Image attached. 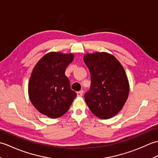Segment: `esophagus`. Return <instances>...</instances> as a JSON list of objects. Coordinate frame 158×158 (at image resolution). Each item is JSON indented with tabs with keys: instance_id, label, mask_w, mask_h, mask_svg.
<instances>
[{
	"instance_id": "1",
	"label": "esophagus",
	"mask_w": 158,
	"mask_h": 158,
	"mask_svg": "<svg viewBox=\"0 0 158 158\" xmlns=\"http://www.w3.org/2000/svg\"><path fill=\"white\" fill-rule=\"evenodd\" d=\"M77 96H82L83 94V90H81V91L77 92Z\"/></svg>"
}]
</instances>
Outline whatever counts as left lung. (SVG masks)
I'll list each match as a JSON object with an SVG mask.
<instances>
[{
    "label": "left lung",
    "mask_w": 158,
    "mask_h": 158,
    "mask_svg": "<svg viewBox=\"0 0 158 158\" xmlns=\"http://www.w3.org/2000/svg\"><path fill=\"white\" fill-rule=\"evenodd\" d=\"M83 60L91 76L85 102L99 118H111L123 108L128 96L125 70L115 57L105 52L86 54Z\"/></svg>",
    "instance_id": "8db88e82"
}]
</instances>
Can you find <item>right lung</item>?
<instances>
[{
	"label": "right lung",
	"instance_id": "1",
	"mask_svg": "<svg viewBox=\"0 0 158 158\" xmlns=\"http://www.w3.org/2000/svg\"><path fill=\"white\" fill-rule=\"evenodd\" d=\"M74 56L51 52L39 60L32 70L28 83V94L39 111L51 118L67 112L77 93L70 88L65 70Z\"/></svg>",
	"mask_w": 158,
	"mask_h": 158
}]
</instances>
